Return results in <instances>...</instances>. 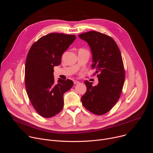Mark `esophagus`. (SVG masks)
Masks as SVG:
<instances>
[{"instance_id": "esophagus-1", "label": "esophagus", "mask_w": 153, "mask_h": 153, "mask_svg": "<svg viewBox=\"0 0 153 153\" xmlns=\"http://www.w3.org/2000/svg\"><path fill=\"white\" fill-rule=\"evenodd\" d=\"M73 82H74V84H78V83H79V81L76 80H74L73 81Z\"/></svg>"}]
</instances>
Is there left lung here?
I'll list each match as a JSON object with an SVG mask.
<instances>
[{
    "label": "left lung",
    "instance_id": "1",
    "mask_svg": "<svg viewBox=\"0 0 153 153\" xmlns=\"http://www.w3.org/2000/svg\"><path fill=\"white\" fill-rule=\"evenodd\" d=\"M88 43L92 54V68L96 70L99 83L85 80L86 91L82 96L83 106L90 112L102 115L108 112L118 101L125 80L120 51L110 36L91 31L79 35Z\"/></svg>",
    "mask_w": 153,
    "mask_h": 153
}]
</instances>
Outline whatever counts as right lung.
<instances>
[{
    "mask_svg": "<svg viewBox=\"0 0 153 153\" xmlns=\"http://www.w3.org/2000/svg\"><path fill=\"white\" fill-rule=\"evenodd\" d=\"M76 39L74 35L50 33L40 38L28 53L25 70L26 90L36 111L50 118L57 114L63 106V94L73 85L71 80L59 79L54 82V67Z\"/></svg>",
    "mask_w": 153,
    "mask_h": 153,
    "instance_id": "obj_1",
    "label": "right lung"
}]
</instances>
